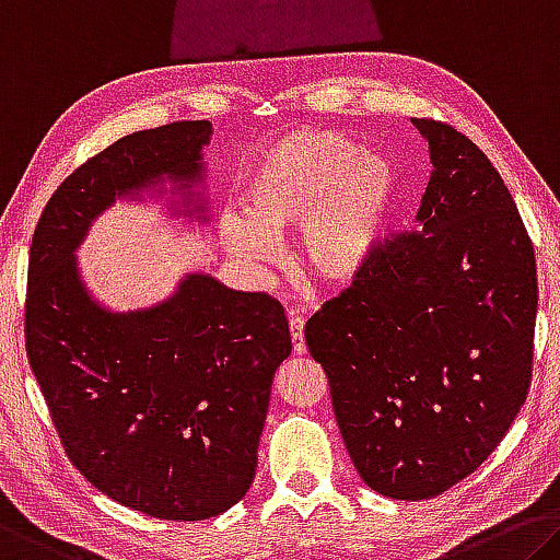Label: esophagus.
<instances>
[{
	"mask_svg": "<svg viewBox=\"0 0 560 560\" xmlns=\"http://www.w3.org/2000/svg\"><path fill=\"white\" fill-rule=\"evenodd\" d=\"M289 328H291V343H294V353H306L304 343V316H301L296 308H289Z\"/></svg>",
	"mask_w": 560,
	"mask_h": 560,
	"instance_id": "1",
	"label": "esophagus"
}]
</instances>
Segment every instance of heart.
<instances>
[{"label": "heart", "instance_id": "1", "mask_svg": "<svg viewBox=\"0 0 560 560\" xmlns=\"http://www.w3.org/2000/svg\"><path fill=\"white\" fill-rule=\"evenodd\" d=\"M398 197L388 159L361 154L339 131L283 135L248 166L246 217L221 219L229 252L248 264H271L277 242L299 229V259L326 283H349L371 259Z\"/></svg>", "mask_w": 560, "mask_h": 560}]
</instances>
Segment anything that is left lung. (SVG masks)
<instances>
[{"label": "left lung", "mask_w": 560, "mask_h": 560, "mask_svg": "<svg viewBox=\"0 0 560 560\" xmlns=\"http://www.w3.org/2000/svg\"><path fill=\"white\" fill-rule=\"evenodd\" d=\"M433 172L419 229L376 244L306 322L359 476L398 501L433 499L499 446L534 374V242L471 139L413 119Z\"/></svg>", "instance_id": "1"}]
</instances>
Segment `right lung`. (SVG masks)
I'll list each match as a JSON object with an SVG mask.
<instances>
[{
  "label": "right lung",
  "mask_w": 560,
  "mask_h": 560,
  "mask_svg": "<svg viewBox=\"0 0 560 560\" xmlns=\"http://www.w3.org/2000/svg\"><path fill=\"white\" fill-rule=\"evenodd\" d=\"M209 121L137 131L69 174L34 229L24 343L67 456L89 483L162 521L232 509L256 474L273 371L291 353L277 299L189 273L144 312L86 294L74 248L117 197L201 174Z\"/></svg>",
  "instance_id": "obj_1"
}]
</instances>
